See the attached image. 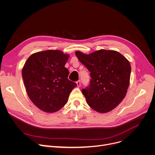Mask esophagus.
<instances>
[{"mask_svg":"<svg viewBox=\"0 0 155 155\" xmlns=\"http://www.w3.org/2000/svg\"><path fill=\"white\" fill-rule=\"evenodd\" d=\"M76 83H77V85L78 87H80L81 86V83H80V80H78Z\"/></svg>","mask_w":155,"mask_h":155,"instance_id":"obj_1","label":"esophagus"}]
</instances>
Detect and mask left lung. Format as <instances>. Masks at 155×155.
I'll return each mask as SVG.
<instances>
[{
    "label": "left lung",
    "instance_id": "8db88e82",
    "mask_svg": "<svg viewBox=\"0 0 155 155\" xmlns=\"http://www.w3.org/2000/svg\"><path fill=\"white\" fill-rule=\"evenodd\" d=\"M79 61L91 72V85L82 89L88 105L99 113H107L123 101L130 83L131 67L118 51L104 49L90 54L77 51Z\"/></svg>",
    "mask_w": 155,
    "mask_h": 155
}]
</instances>
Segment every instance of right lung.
I'll use <instances>...</instances> for the list:
<instances>
[{"mask_svg":"<svg viewBox=\"0 0 155 155\" xmlns=\"http://www.w3.org/2000/svg\"><path fill=\"white\" fill-rule=\"evenodd\" d=\"M70 55L48 50L31 54L22 70L24 85L31 102L45 112L59 110L66 104L77 84L68 79L64 65Z\"/></svg>","mask_w":155,"mask_h":155,"instance_id":"add662e5","label":"right lung"}]
</instances>
